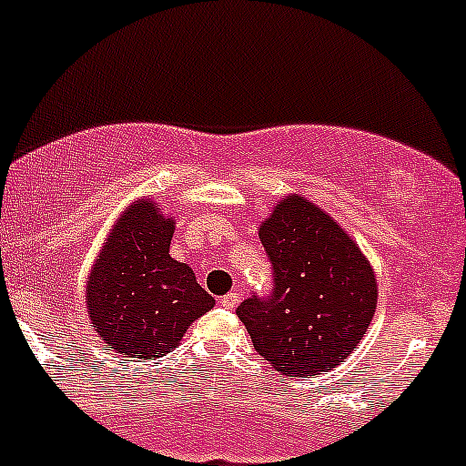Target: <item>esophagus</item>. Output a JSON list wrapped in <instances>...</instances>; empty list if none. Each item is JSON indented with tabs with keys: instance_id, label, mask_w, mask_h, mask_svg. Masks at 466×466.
<instances>
[{
	"instance_id": "esophagus-1",
	"label": "esophagus",
	"mask_w": 466,
	"mask_h": 466,
	"mask_svg": "<svg viewBox=\"0 0 466 466\" xmlns=\"http://www.w3.org/2000/svg\"><path fill=\"white\" fill-rule=\"evenodd\" d=\"M238 303H241V294L238 291H229V294L221 296V305L225 309H234Z\"/></svg>"
}]
</instances>
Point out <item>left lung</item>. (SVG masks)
I'll use <instances>...</instances> for the list:
<instances>
[{
  "label": "left lung",
  "mask_w": 466,
  "mask_h": 466,
  "mask_svg": "<svg viewBox=\"0 0 466 466\" xmlns=\"http://www.w3.org/2000/svg\"><path fill=\"white\" fill-rule=\"evenodd\" d=\"M272 260L268 299L237 308L254 350L280 374L311 376L345 362L370 329L378 285L370 260L329 214L291 194L260 225Z\"/></svg>",
  "instance_id": "1"
}]
</instances>
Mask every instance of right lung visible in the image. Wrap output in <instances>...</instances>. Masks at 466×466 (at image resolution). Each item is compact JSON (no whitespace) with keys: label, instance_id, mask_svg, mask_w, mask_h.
<instances>
[{"label":"right lung","instance_id":"obj_1","mask_svg":"<svg viewBox=\"0 0 466 466\" xmlns=\"http://www.w3.org/2000/svg\"><path fill=\"white\" fill-rule=\"evenodd\" d=\"M175 221L150 198L132 203L95 260L86 305L101 340L115 354L155 360L170 354L214 299L186 263L170 257Z\"/></svg>","mask_w":466,"mask_h":466}]
</instances>
